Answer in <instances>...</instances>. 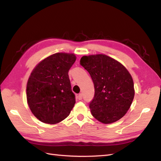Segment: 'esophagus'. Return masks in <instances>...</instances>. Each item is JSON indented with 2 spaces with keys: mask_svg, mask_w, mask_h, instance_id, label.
Listing matches in <instances>:
<instances>
[{
  "mask_svg": "<svg viewBox=\"0 0 161 161\" xmlns=\"http://www.w3.org/2000/svg\"><path fill=\"white\" fill-rule=\"evenodd\" d=\"M77 98L79 100H82V94L81 93H80L78 95H77Z\"/></svg>",
  "mask_w": 161,
  "mask_h": 161,
  "instance_id": "34e87169",
  "label": "esophagus"
}]
</instances>
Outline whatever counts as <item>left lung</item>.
Segmentation results:
<instances>
[{
    "label": "left lung",
    "mask_w": 161,
    "mask_h": 161,
    "mask_svg": "<svg viewBox=\"0 0 161 161\" xmlns=\"http://www.w3.org/2000/svg\"><path fill=\"white\" fill-rule=\"evenodd\" d=\"M80 64L89 73L95 87L89 107L93 117L104 124L122 118L134 97L131 75L118 61L105 54L83 56Z\"/></svg>",
    "instance_id": "obj_1"
}]
</instances>
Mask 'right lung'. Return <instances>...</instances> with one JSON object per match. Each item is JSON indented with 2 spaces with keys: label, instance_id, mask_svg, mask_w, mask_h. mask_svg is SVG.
I'll list each match as a JSON object with an SVG mask.
<instances>
[{
  "label": "right lung",
  "instance_id": "add662e5",
  "mask_svg": "<svg viewBox=\"0 0 161 161\" xmlns=\"http://www.w3.org/2000/svg\"><path fill=\"white\" fill-rule=\"evenodd\" d=\"M75 60L74 54L59 53L47 57L34 68L27 84V100L40 121L57 124L69 115L75 95L68 71Z\"/></svg>",
  "mask_w": 161,
  "mask_h": 161
}]
</instances>
